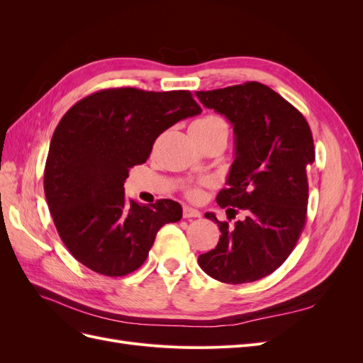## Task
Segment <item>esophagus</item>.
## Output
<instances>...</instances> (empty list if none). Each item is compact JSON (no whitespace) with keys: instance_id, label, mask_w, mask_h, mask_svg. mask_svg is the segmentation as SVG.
<instances>
[{"instance_id":"1","label":"esophagus","mask_w":363,"mask_h":363,"mask_svg":"<svg viewBox=\"0 0 363 363\" xmlns=\"http://www.w3.org/2000/svg\"><path fill=\"white\" fill-rule=\"evenodd\" d=\"M183 216L188 219V218H200L201 216V213L196 211V208H192V207H189V206H184L183 207Z\"/></svg>"}]
</instances>
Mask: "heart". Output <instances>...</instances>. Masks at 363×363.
Segmentation results:
<instances>
[{
    "label": "heart",
    "mask_w": 363,
    "mask_h": 363,
    "mask_svg": "<svg viewBox=\"0 0 363 363\" xmlns=\"http://www.w3.org/2000/svg\"><path fill=\"white\" fill-rule=\"evenodd\" d=\"M191 128L199 130V131H201V133H213V131H218V130H227V125H225L223 118H219L216 115H206L200 119H196L195 123L191 125ZM199 194H200V191L196 188L191 189L192 196H196Z\"/></svg>",
    "instance_id": "1"
}]
</instances>
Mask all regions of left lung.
Here are the masks:
<instances>
[{
	"instance_id": "left-lung-1",
	"label": "left lung",
	"mask_w": 363,
	"mask_h": 363,
	"mask_svg": "<svg viewBox=\"0 0 363 363\" xmlns=\"http://www.w3.org/2000/svg\"><path fill=\"white\" fill-rule=\"evenodd\" d=\"M196 96L233 125L235 160L216 203L227 208L230 221L239 211L244 215L233 225L218 221L215 213L204 215L221 236L199 265L223 283L260 280L289 257L306 225V168L315 160L311 127L291 103L257 82Z\"/></svg>"
}]
</instances>
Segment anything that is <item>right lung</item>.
<instances>
[{"label": "right lung", "mask_w": 363, "mask_h": 363, "mask_svg": "<svg viewBox=\"0 0 363 363\" xmlns=\"http://www.w3.org/2000/svg\"><path fill=\"white\" fill-rule=\"evenodd\" d=\"M201 113L189 91L103 89L75 103L54 130L43 189L71 255L107 277L145 262L156 235L177 223V201L139 204L124 194L128 169L145 163L155 140L179 121Z\"/></svg>", "instance_id": "1"}]
</instances>
